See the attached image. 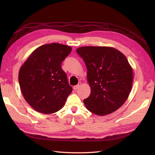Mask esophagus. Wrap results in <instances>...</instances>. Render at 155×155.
<instances>
[{
    "mask_svg": "<svg viewBox=\"0 0 155 155\" xmlns=\"http://www.w3.org/2000/svg\"><path fill=\"white\" fill-rule=\"evenodd\" d=\"M81 85V82H79L77 85L74 87V91H76L77 89H78L79 87H80Z\"/></svg>",
    "mask_w": 155,
    "mask_h": 155,
    "instance_id": "1",
    "label": "esophagus"
}]
</instances>
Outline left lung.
I'll return each instance as SVG.
<instances>
[{"label":"left lung","mask_w":155,"mask_h":155,"mask_svg":"<svg viewBox=\"0 0 155 155\" xmlns=\"http://www.w3.org/2000/svg\"><path fill=\"white\" fill-rule=\"evenodd\" d=\"M87 68L91 94L84 100L92 113L105 116L118 110L131 91L132 67L125 56L109 46H83L76 50Z\"/></svg>","instance_id":"left-lung-1"}]
</instances>
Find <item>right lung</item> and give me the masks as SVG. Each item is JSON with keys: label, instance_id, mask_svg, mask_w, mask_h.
I'll return each mask as SVG.
<instances>
[{"label": "right lung", "instance_id": "add662e5", "mask_svg": "<svg viewBox=\"0 0 155 155\" xmlns=\"http://www.w3.org/2000/svg\"><path fill=\"white\" fill-rule=\"evenodd\" d=\"M70 46L59 43L36 48L18 72V82L25 100L37 112L51 114L62 109L72 87L61 68L63 61L71 52Z\"/></svg>", "mask_w": 155, "mask_h": 155}]
</instances>
